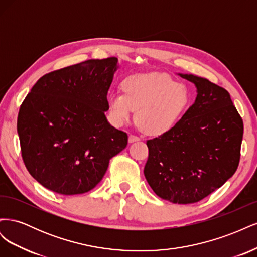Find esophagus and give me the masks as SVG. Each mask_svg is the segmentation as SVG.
<instances>
[{"instance_id":"1","label":"esophagus","mask_w":257,"mask_h":257,"mask_svg":"<svg viewBox=\"0 0 257 257\" xmlns=\"http://www.w3.org/2000/svg\"><path fill=\"white\" fill-rule=\"evenodd\" d=\"M141 141V138L135 136V135H130L128 136V143H134V142H138Z\"/></svg>"}]
</instances>
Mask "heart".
Segmentation results:
<instances>
[{
	"mask_svg": "<svg viewBox=\"0 0 257 257\" xmlns=\"http://www.w3.org/2000/svg\"><path fill=\"white\" fill-rule=\"evenodd\" d=\"M121 88L123 94L112 92L107 97L111 122L121 125L136 110L137 126L149 136L167 133L190 105L188 87L165 74L131 75L122 81Z\"/></svg>",
	"mask_w": 257,
	"mask_h": 257,
	"instance_id": "heart-1",
	"label": "heart"
}]
</instances>
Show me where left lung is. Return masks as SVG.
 I'll return each instance as SVG.
<instances>
[{
    "instance_id": "left-lung-1",
    "label": "left lung",
    "mask_w": 257,
    "mask_h": 257,
    "mask_svg": "<svg viewBox=\"0 0 257 257\" xmlns=\"http://www.w3.org/2000/svg\"><path fill=\"white\" fill-rule=\"evenodd\" d=\"M179 76L195 84V102L172 130L147 141L144 174L158 196L185 205L207 197L236 173L243 122L226 90L195 75Z\"/></svg>"
}]
</instances>
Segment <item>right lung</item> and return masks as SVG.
Here are the masks:
<instances>
[{
    "label": "right lung",
    "instance_id": "right-lung-1",
    "mask_svg": "<svg viewBox=\"0 0 257 257\" xmlns=\"http://www.w3.org/2000/svg\"><path fill=\"white\" fill-rule=\"evenodd\" d=\"M118 59L88 60L44 75L20 106L17 132L29 173L62 195L83 194L102 180L127 145L110 125L107 93Z\"/></svg>",
    "mask_w": 257,
    "mask_h": 257
}]
</instances>
